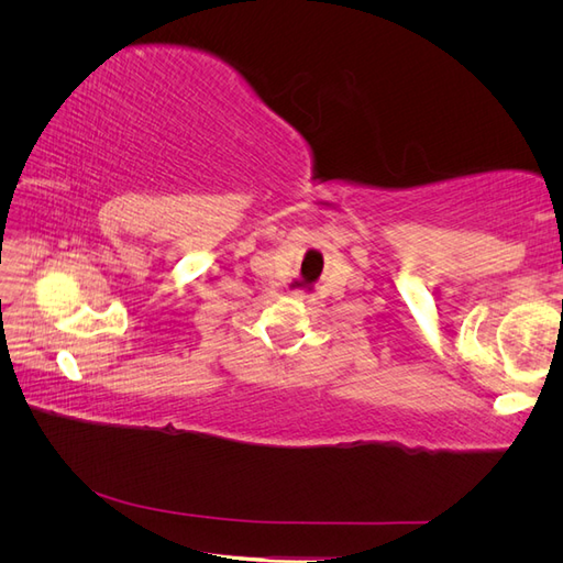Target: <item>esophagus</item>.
<instances>
[{"label": "esophagus", "instance_id": "34e87169", "mask_svg": "<svg viewBox=\"0 0 563 563\" xmlns=\"http://www.w3.org/2000/svg\"><path fill=\"white\" fill-rule=\"evenodd\" d=\"M300 300H308V302H314V296H308V294H298Z\"/></svg>", "mask_w": 563, "mask_h": 563}]
</instances>
